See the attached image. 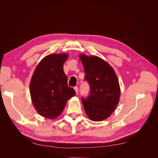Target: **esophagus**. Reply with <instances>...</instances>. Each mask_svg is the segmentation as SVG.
Segmentation results:
<instances>
[{
	"label": "esophagus",
	"mask_w": 158,
	"mask_h": 158,
	"mask_svg": "<svg viewBox=\"0 0 158 158\" xmlns=\"http://www.w3.org/2000/svg\"><path fill=\"white\" fill-rule=\"evenodd\" d=\"M74 89H75L76 94H78V86H75V87H74Z\"/></svg>",
	"instance_id": "obj_1"
}]
</instances>
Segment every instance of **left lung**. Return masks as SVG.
<instances>
[{"label":"left lung","mask_w":158,"mask_h":158,"mask_svg":"<svg viewBox=\"0 0 158 158\" xmlns=\"http://www.w3.org/2000/svg\"><path fill=\"white\" fill-rule=\"evenodd\" d=\"M85 73L84 80L89 85V93L82 98L88 117L94 121L108 118L113 112L120 98V86L117 75L107 62L96 56L81 55Z\"/></svg>","instance_id":"1"}]
</instances>
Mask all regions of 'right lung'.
<instances>
[{"label": "right lung", "instance_id": "1", "mask_svg": "<svg viewBox=\"0 0 158 158\" xmlns=\"http://www.w3.org/2000/svg\"><path fill=\"white\" fill-rule=\"evenodd\" d=\"M67 54H52L43 59L36 67L30 82L33 106L41 116L55 118L59 116L66 102L76 94L67 84L63 63Z\"/></svg>", "mask_w": 158, "mask_h": 158}]
</instances>
